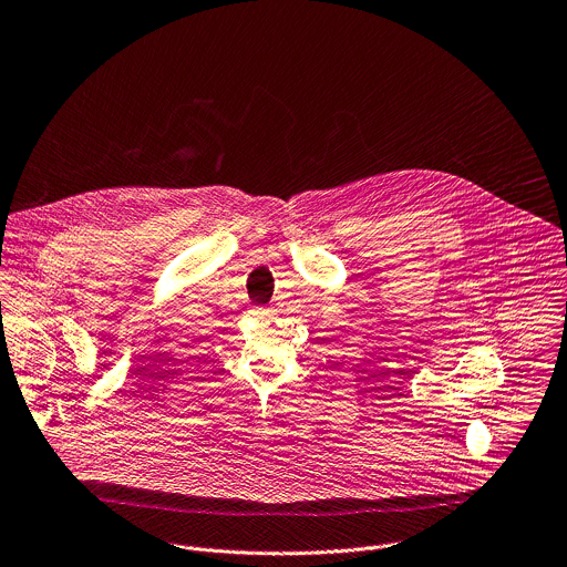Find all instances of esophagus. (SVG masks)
Here are the masks:
<instances>
[{"mask_svg":"<svg viewBox=\"0 0 567 567\" xmlns=\"http://www.w3.org/2000/svg\"><path fill=\"white\" fill-rule=\"evenodd\" d=\"M251 313H258L262 318H274V309L271 307H254Z\"/></svg>","mask_w":567,"mask_h":567,"instance_id":"obj_1","label":"esophagus"}]
</instances>
